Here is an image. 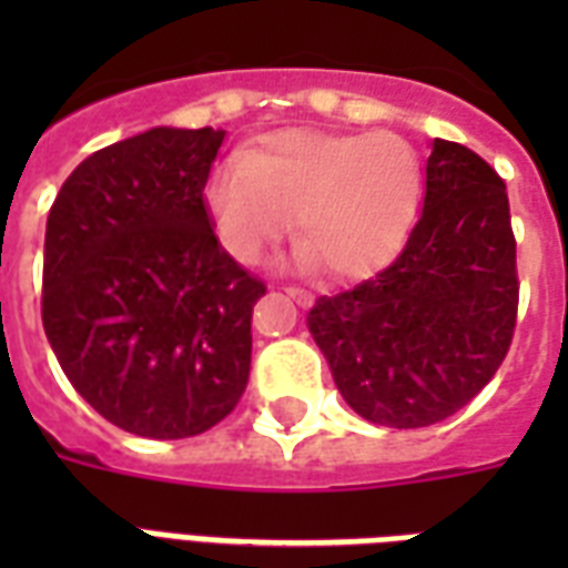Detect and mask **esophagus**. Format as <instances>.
<instances>
[{
	"label": "esophagus",
	"mask_w": 568,
	"mask_h": 568,
	"mask_svg": "<svg viewBox=\"0 0 568 568\" xmlns=\"http://www.w3.org/2000/svg\"><path fill=\"white\" fill-rule=\"evenodd\" d=\"M285 294H288V297H292L294 303H297V306H310L312 303V294L310 292H303V288H285Z\"/></svg>",
	"instance_id": "obj_1"
}]
</instances>
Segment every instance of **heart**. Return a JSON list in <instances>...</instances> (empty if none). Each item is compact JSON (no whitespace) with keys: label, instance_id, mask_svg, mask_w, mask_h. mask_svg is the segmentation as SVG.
<instances>
[{"label":"heart","instance_id":"b5f03b06","mask_svg":"<svg viewBox=\"0 0 568 568\" xmlns=\"http://www.w3.org/2000/svg\"><path fill=\"white\" fill-rule=\"evenodd\" d=\"M422 189V162L395 132L288 129L217 164L203 203L235 262H258L294 223L303 239L294 265H324L347 280L374 271L400 244Z\"/></svg>","mask_w":568,"mask_h":568}]
</instances>
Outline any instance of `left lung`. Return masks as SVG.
Wrapping results in <instances>:
<instances>
[{"label":"left lung","instance_id":"1","mask_svg":"<svg viewBox=\"0 0 568 568\" xmlns=\"http://www.w3.org/2000/svg\"><path fill=\"white\" fill-rule=\"evenodd\" d=\"M424 176L422 217L400 256L306 315L347 406L395 430L463 409L504 363L519 306L501 176L442 138Z\"/></svg>","mask_w":568,"mask_h":568}]
</instances>
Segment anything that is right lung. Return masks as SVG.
Returning a JSON list of instances; mask_svg holds the SVG:
<instances>
[{
	"label": "right lung",
	"instance_id": "right-lung-1",
	"mask_svg": "<svg viewBox=\"0 0 568 568\" xmlns=\"http://www.w3.org/2000/svg\"><path fill=\"white\" fill-rule=\"evenodd\" d=\"M223 129L155 126L102 146L58 191L43 244V329L73 388L120 430L185 439L250 377L265 283L221 247L203 189Z\"/></svg>",
	"mask_w": 568,
	"mask_h": 568
}]
</instances>
